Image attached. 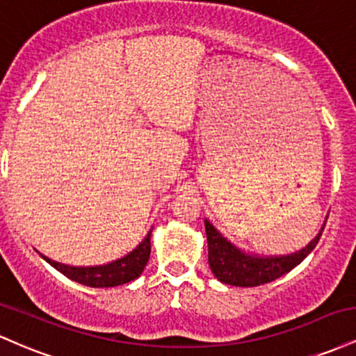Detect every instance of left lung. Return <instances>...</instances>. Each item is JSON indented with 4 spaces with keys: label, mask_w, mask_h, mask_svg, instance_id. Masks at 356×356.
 Instances as JSON below:
<instances>
[{
    "label": "left lung",
    "mask_w": 356,
    "mask_h": 356,
    "mask_svg": "<svg viewBox=\"0 0 356 356\" xmlns=\"http://www.w3.org/2000/svg\"><path fill=\"white\" fill-rule=\"evenodd\" d=\"M206 234L207 246H209L207 257H209L211 271L220 283L241 286V288H252V286L271 283L289 273L316 248L318 241L321 238L320 232L308 246L296 254L256 257L244 254L238 248L232 246L229 241L219 234L209 220H206Z\"/></svg>",
    "instance_id": "1"
}]
</instances>
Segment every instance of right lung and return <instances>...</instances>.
Masks as SVG:
<instances>
[{"mask_svg": "<svg viewBox=\"0 0 356 356\" xmlns=\"http://www.w3.org/2000/svg\"><path fill=\"white\" fill-rule=\"evenodd\" d=\"M150 234H152V229L147 232L142 243L129 254L108 264H102V266H68V264L56 263L50 257L42 256L47 263L58 269L61 275L76 283L92 286V288H112V286L130 283L142 275L150 256Z\"/></svg>", "mask_w": 356, "mask_h": 356, "instance_id": "right-lung-1", "label": "right lung"}]
</instances>
